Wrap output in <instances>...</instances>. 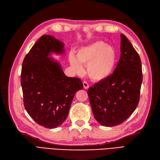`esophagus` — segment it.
<instances>
[{
    "instance_id": "1",
    "label": "esophagus",
    "mask_w": 160,
    "mask_h": 160,
    "mask_svg": "<svg viewBox=\"0 0 160 160\" xmlns=\"http://www.w3.org/2000/svg\"><path fill=\"white\" fill-rule=\"evenodd\" d=\"M83 88H84V89H89V85H88V83H87V82L84 81L83 83Z\"/></svg>"
}]
</instances>
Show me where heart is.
Segmentation results:
<instances>
[{
  "mask_svg": "<svg viewBox=\"0 0 160 160\" xmlns=\"http://www.w3.org/2000/svg\"><path fill=\"white\" fill-rule=\"evenodd\" d=\"M116 61L114 48L99 41L79 48L76 57L72 54L69 56L70 66L75 74L83 75L84 69L82 65H85L87 74L96 82L108 79L113 74Z\"/></svg>",
  "mask_w": 160,
  "mask_h": 160,
  "instance_id": "1",
  "label": "heart"
}]
</instances>
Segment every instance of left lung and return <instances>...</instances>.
Instances as JSON below:
<instances>
[{
  "label": "left lung",
  "mask_w": 160,
  "mask_h": 160,
  "mask_svg": "<svg viewBox=\"0 0 160 160\" xmlns=\"http://www.w3.org/2000/svg\"><path fill=\"white\" fill-rule=\"evenodd\" d=\"M120 37L121 56L113 73L88 91L95 119L106 127L122 123L133 113L142 83L139 56L127 37Z\"/></svg>",
  "instance_id": "obj_1"
}]
</instances>
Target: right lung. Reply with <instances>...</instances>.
Returning a JSON list of instances; mask_svg holds the SVG:
<instances>
[{"label":"right lung","instance_id":"obj_1","mask_svg":"<svg viewBox=\"0 0 160 160\" xmlns=\"http://www.w3.org/2000/svg\"><path fill=\"white\" fill-rule=\"evenodd\" d=\"M65 52L63 42L44 35L22 62L24 105L31 118L46 128H56L65 122L75 93L83 88L79 79L66 76L60 62L50 57Z\"/></svg>","mask_w":160,"mask_h":160}]
</instances>
